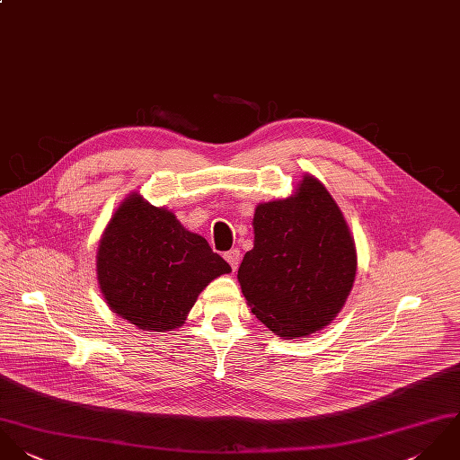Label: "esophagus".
<instances>
[{
  "mask_svg": "<svg viewBox=\"0 0 460 460\" xmlns=\"http://www.w3.org/2000/svg\"><path fill=\"white\" fill-rule=\"evenodd\" d=\"M226 260H227V263L231 265V269H233V270H236V269H238V265H240L242 254H240V251H238V249H231L229 252H226Z\"/></svg>",
  "mask_w": 460,
  "mask_h": 460,
  "instance_id": "esophagus-1",
  "label": "esophagus"
}]
</instances>
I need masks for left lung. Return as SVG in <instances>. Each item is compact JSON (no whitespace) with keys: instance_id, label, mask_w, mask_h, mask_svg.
I'll list each match as a JSON object with an SVG mask.
<instances>
[{"instance_id":"obj_1","label":"left lung","mask_w":460,"mask_h":460,"mask_svg":"<svg viewBox=\"0 0 460 460\" xmlns=\"http://www.w3.org/2000/svg\"><path fill=\"white\" fill-rule=\"evenodd\" d=\"M252 226L238 280L258 320L284 340L329 325L354 286L358 254L327 188L305 174L291 197L258 204Z\"/></svg>"}]
</instances>
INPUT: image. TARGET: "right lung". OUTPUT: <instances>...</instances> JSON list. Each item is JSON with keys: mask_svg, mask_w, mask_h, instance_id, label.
Here are the masks:
<instances>
[{"mask_svg": "<svg viewBox=\"0 0 460 460\" xmlns=\"http://www.w3.org/2000/svg\"><path fill=\"white\" fill-rule=\"evenodd\" d=\"M97 280L108 307L144 331L181 327L199 293L231 267L176 215L131 193L97 249Z\"/></svg>", "mask_w": 460, "mask_h": 460, "instance_id": "obj_1", "label": "right lung"}]
</instances>
